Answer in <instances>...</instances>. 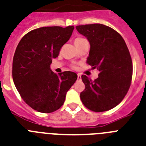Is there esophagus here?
Listing matches in <instances>:
<instances>
[{
    "label": "esophagus",
    "mask_w": 146,
    "mask_h": 146,
    "mask_svg": "<svg viewBox=\"0 0 146 146\" xmlns=\"http://www.w3.org/2000/svg\"><path fill=\"white\" fill-rule=\"evenodd\" d=\"M78 80H81V74H78Z\"/></svg>",
    "instance_id": "esophagus-1"
}]
</instances>
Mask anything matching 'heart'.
Instances as JSON below:
<instances>
[{"instance_id": "b5f03b06", "label": "heart", "mask_w": 146, "mask_h": 146, "mask_svg": "<svg viewBox=\"0 0 146 146\" xmlns=\"http://www.w3.org/2000/svg\"><path fill=\"white\" fill-rule=\"evenodd\" d=\"M86 39L83 38V37H77L75 40H74V43H80V42H81L83 40H85ZM73 68H75V66H73Z\"/></svg>"}]
</instances>
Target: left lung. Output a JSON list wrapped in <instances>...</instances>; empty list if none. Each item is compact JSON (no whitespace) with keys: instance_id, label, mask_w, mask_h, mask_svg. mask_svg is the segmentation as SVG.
<instances>
[{"instance_id":"left-lung-1","label":"left lung","mask_w":146,"mask_h":146,"mask_svg":"<svg viewBox=\"0 0 146 146\" xmlns=\"http://www.w3.org/2000/svg\"><path fill=\"white\" fill-rule=\"evenodd\" d=\"M76 29L90 43L86 63L100 72L94 81L81 76L86 88L80 100L93 111L110 110L123 100L131 86L133 66L129 48L122 36L106 25L86 24Z\"/></svg>"}]
</instances>
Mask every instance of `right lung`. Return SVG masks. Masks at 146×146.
Returning a JSON list of instances; mask_svg holds the SVG:
<instances>
[{"instance_id": "right-lung-1", "label": "right lung", "mask_w": 146, "mask_h": 146, "mask_svg": "<svg viewBox=\"0 0 146 146\" xmlns=\"http://www.w3.org/2000/svg\"><path fill=\"white\" fill-rule=\"evenodd\" d=\"M74 28L36 29L25 35L16 48L12 62L14 83L25 103L37 111L51 113L59 109L66 92L77 80L74 72L58 75L50 68L52 59L58 57Z\"/></svg>"}]
</instances>
